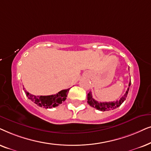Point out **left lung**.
I'll use <instances>...</instances> for the list:
<instances>
[{
  "instance_id": "8db88e82",
  "label": "left lung",
  "mask_w": 151,
  "mask_h": 151,
  "mask_svg": "<svg viewBox=\"0 0 151 151\" xmlns=\"http://www.w3.org/2000/svg\"><path fill=\"white\" fill-rule=\"evenodd\" d=\"M130 84H131V81L129 82V85L128 86L130 87ZM129 87L128 88L127 90H126V93L124 94V96H122V98L119 100H117L116 101H112V102H98L96 100H94L92 98L91 92H90L88 94L87 99H88V104H89L90 106L93 107L96 109L101 110V111H107V110H110L115 109V108H118L119 106L122 105V104L126 100V96L128 95V90H129Z\"/></svg>"
}]
</instances>
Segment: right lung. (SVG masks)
<instances>
[{"label":"right lung","instance_id":"add662e5","mask_svg":"<svg viewBox=\"0 0 151 151\" xmlns=\"http://www.w3.org/2000/svg\"><path fill=\"white\" fill-rule=\"evenodd\" d=\"M23 90L28 99L40 107L47 109V108L57 107L59 104H62V102L65 101L70 88L61 90L56 94H52V95L48 96H35L26 91L25 88H23Z\"/></svg>","mask_w":151,"mask_h":151}]
</instances>
